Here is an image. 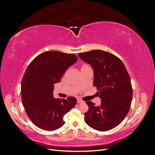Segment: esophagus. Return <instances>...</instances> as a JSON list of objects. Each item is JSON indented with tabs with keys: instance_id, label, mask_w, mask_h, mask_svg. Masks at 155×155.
I'll return each instance as SVG.
<instances>
[{
	"instance_id": "34e87169",
	"label": "esophagus",
	"mask_w": 155,
	"mask_h": 155,
	"mask_svg": "<svg viewBox=\"0 0 155 155\" xmlns=\"http://www.w3.org/2000/svg\"><path fill=\"white\" fill-rule=\"evenodd\" d=\"M78 104H83V103H84V101L83 100H81V99H78Z\"/></svg>"
}]
</instances>
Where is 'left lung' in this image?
Instances as JSON below:
<instances>
[{
	"label": "left lung",
	"instance_id": "left-lung-1",
	"mask_svg": "<svg viewBox=\"0 0 155 155\" xmlns=\"http://www.w3.org/2000/svg\"><path fill=\"white\" fill-rule=\"evenodd\" d=\"M94 70V86L101 100L99 106L87 101L85 121L94 129L106 131L116 127L130 109L133 98L130 78L123 62L116 55L100 50L79 54Z\"/></svg>",
	"mask_w": 155,
	"mask_h": 155
}]
</instances>
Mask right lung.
Listing matches in <instances>:
<instances>
[{
    "instance_id": "right-lung-1",
    "label": "right lung",
    "mask_w": 155,
    "mask_h": 155,
    "mask_svg": "<svg viewBox=\"0 0 155 155\" xmlns=\"http://www.w3.org/2000/svg\"><path fill=\"white\" fill-rule=\"evenodd\" d=\"M77 60L74 54L46 51L27 67L21 82L22 101L28 116L37 127L48 131L61 127L65 123L63 116L76 105V97L55 99L53 91L54 84Z\"/></svg>"
}]
</instances>
